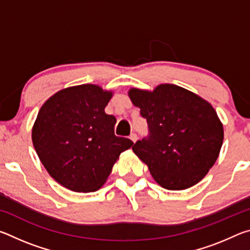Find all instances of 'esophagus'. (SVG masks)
Returning a JSON list of instances; mask_svg holds the SVG:
<instances>
[{
  "mask_svg": "<svg viewBox=\"0 0 250 250\" xmlns=\"http://www.w3.org/2000/svg\"><path fill=\"white\" fill-rule=\"evenodd\" d=\"M130 139H131V140H132L133 142H135V141L138 140V135L135 134V133H131V134H130Z\"/></svg>",
  "mask_w": 250,
  "mask_h": 250,
  "instance_id": "esophagus-1",
  "label": "esophagus"
}]
</instances>
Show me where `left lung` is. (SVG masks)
<instances>
[{
    "label": "left lung",
    "mask_w": 250,
    "mask_h": 250,
    "mask_svg": "<svg viewBox=\"0 0 250 250\" xmlns=\"http://www.w3.org/2000/svg\"><path fill=\"white\" fill-rule=\"evenodd\" d=\"M128 95L146 118L149 137L132 150L163 188L181 191L204 179L221 152L224 128L208 101L172 83Z\"/></svg>",
    "instance_id": "8db88e82"
}]
</instances>
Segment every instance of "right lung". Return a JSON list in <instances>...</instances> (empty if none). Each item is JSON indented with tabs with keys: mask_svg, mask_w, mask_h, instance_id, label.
<instances>
[{
	"mask_svg": "<svg viewBox=\"0 0 250 250\" xmlns=\"http://www.w3.org/2000/svg\"><path fill=\"white\" fill-rule=\"evenodd\" d=\"M112 91L83 83L45 101L32 129L33 146L53 179L73 192H95L133 142L117 137V119L104 112Z\"/></svg>",
	"mask_w": 250,
	"mask_h": 250,
	"instance_id": "add662e5",
	"label": "right lung"
}]
</instances>
